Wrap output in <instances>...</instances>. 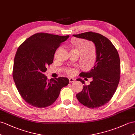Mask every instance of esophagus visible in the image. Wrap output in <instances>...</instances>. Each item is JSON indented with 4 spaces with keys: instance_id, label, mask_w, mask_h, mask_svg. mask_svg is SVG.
I'll return each instance as SVG.
<instances>
[{
    "instance_id": "1",
    "label": "esophagus",
    "mask_w": 135,
    "mask_h": 135,
    "mask_svg": "<svg viewBox=\"0 0 135 135\" xmlns=\"http://www.w3.org/2000/svg\"><path fill=\"white\" fill-rule=\"evenodd\" d=\"M69 80L70 83H73V82L75 81V79L73 78H69Z\"/></svg>"
}]
</instances>
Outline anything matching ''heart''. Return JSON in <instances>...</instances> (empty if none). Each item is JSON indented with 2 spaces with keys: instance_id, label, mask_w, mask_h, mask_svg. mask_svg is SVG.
Wrapping results in <instances>:
<instances>
[{
  "instance_id": "b5f03b06",
  "label": "heart",
  "mask_w": 135,
  "mask_h": 135,
  "mask_svg": "<svg viewBox=\"0 0 135 135\" xmlns=\"http://www.w3.org/2000/svg\"><path fill=\"white\" fill-rule=\"evenodd\" d=\"M83 42H80L79 43L76 45V47L77 48H78V49H80L82 47H83ZM91 66L89 67V68H90ZM67 73L69 75H71V74H73L74 73V70L73 69H69L67 70Z\"/></svg>"
}]
</instances>
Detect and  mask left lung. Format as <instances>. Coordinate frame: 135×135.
<instances>
[{
	"instance_id": "left-lung-1",
	"label": "left lung",
	"mask_w": 135,
	"mask_h": 135,
	"mask_svg": "<svg viewBox=\"0 0 135 135\" xmlns=\"http://www.w3.org/2000/svg\"><path fill=\"white\" fill-rule=\"evenodd\" d=\"M74 37L92 41L96 46V61L90 71L82 72L80 77L91 78L88 85L81 78L83 89L76 94L78 100L89 108L102 107L109 102L116 91L120 78V61L119 53L109 39L100 34L89 31Z\"/></svg>"
}]
</instances>
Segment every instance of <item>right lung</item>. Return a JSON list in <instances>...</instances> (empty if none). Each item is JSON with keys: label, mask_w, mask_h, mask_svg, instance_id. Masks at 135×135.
Wrapping results in <instances>:
<instances>
[{"label": "right lung", "mask_w": 135, "mask_h": 135, "mask_svg": "<svg viewBox=\"0 0 135 135\" xmlns=\"http://www.w3.org/2000/svg\"><path fill=\"white\" fill-rule=\"evenodd\" d=\"M69 37L39 32L19 46L12 76L19 94L29 105L39 108L51 105L57 99L61 89L69 83L66 77L49 80L44 74L52 64L57 49Z\"/></svg>", "instance_id": "right-lung-1"}]
</instances>
